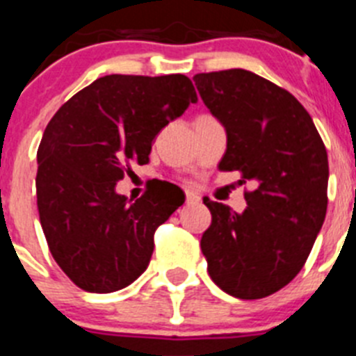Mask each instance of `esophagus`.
<instances>
[{
  "instance_id": "34e87169",
  "label": "esophagus",
  "mask_w": 356,
  "mask_h": 356,
  "mask_svg": "<svg viewBox=\"0 0 356 356\" xmlns=\"http://www.w3.org/2000/svg\"><path fill=\"white\" fill-rule=\"evenodd\" d=\"M201 197L194 193H187V203H200Z\"/></svg>"
}]
</instances>
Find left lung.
I'll list each match as a JSON object with an SVG mask.
<instances>
[{"label": "left lung", "mask_w": 356, "mask_h": 356, "mask_svg": "<svg viewBox=\"0 0 356 356\" xmlns=\"http://www.w3.org/2000/svg\"><path fill=\"white\" fill-rule=\"evenodd\" d=\"M228 134L219 171L250 181L242 213L205 197L212 222L201 251L217 287L260 300L292 282L312 251L328 207V155L312 118L289 90L246 71L193 78Z\"/></svg>", "instance_id": "1"}]
</instances>
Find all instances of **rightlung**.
Returning a JSON list of instances; mask_svg holds the SVG:
<instances>
[{
    "label": "right lung",
    "instance_id": "1",
    "mask_svg": "<svg viewBox=\"0 0 356 356\" xmlns=\"http://www.w3.org/2000/svg\"><path fill=\"white\" fill-rule=\"evenodd\" d=\"M197 96L185 74H110L56 110L37 149V209L55 262L72 284L106 294L146 271L155 232L185 196L160 184L128 203L115 184L149 162L151 140Z\"/></svg>",
    "mask_w": 356,
    "mask_h": 356
}]
</instances>
